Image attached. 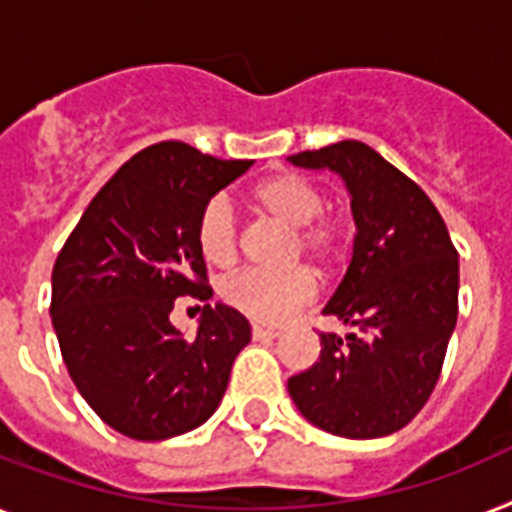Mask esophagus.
I'll return each instance as SVG.
<instances>
[{
	"label": "esophagus",
	"mask_w": 512,
	"mask_h": 512,
	"mask_svg": "<svg viewBox=\"0 0 512 512\" xmlns=\"http://www.w3.org/2000/svg\"><path fill=\"white\" fill-rule=\"evenodd\" d=\"M252 336H255V339H276L278 328H268V326H260V323H255V326H252Z\"/></svg>",
	"instance_id": "esophagus-1"
}]
</instances>
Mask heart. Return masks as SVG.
Wrapping results in <instances>:
<instances>
[{"label":"heart","instance_id":"b5f03b06","mask_svg":"<svg viewBox=\"0 0 512 512\" xmlns=\"http://www.w3.org/2000/svg\"><path fill=\"white\" fill-rule=\"evenodd\" d=\"M252 197L263 213L294 228L292 260L305 255L315 265H331L347 247V223L336 215H323V194L305 178L289 173L270 176L255 186ZM197 247L215 268L234 265L239 255V223L226 197H213L202 207L197 220ZM220 294L228 305L249 315L252 321L276 326L289 321L299 307H305L315 297V278L305 268L278 276L244 270L223 281Z\"/></svg>","mask_w":512,"mask_h":512}]
</instances>
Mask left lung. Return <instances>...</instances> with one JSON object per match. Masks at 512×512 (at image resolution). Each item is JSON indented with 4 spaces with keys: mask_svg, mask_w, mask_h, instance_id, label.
Masks as SVG:
<instances>
[{
    "mask_svg": "<svg viewBox=\"0 0 512 512\" xmlns=\"http://www.w3.org/2000/svg\"><path fill=\"white\" fill-rule=\"evenodd\" d=\"M334 170L352 197L355 247L323 307L355 334H321V357L289 378L307 421L334 436L376 439L421 413L458 323V252L426 191L363 141L289 157Z\"/></svg>",
    "mask_w": 512,
    "mask_h": 512,
    "instance_id": "left-lung-1",
    "label": "left lung"
}]
</instances>
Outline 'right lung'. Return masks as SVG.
<instances>
[{"label":"right lung","instance_id":"obj_1","mask_svg":"<svg viewBox=\"0 0 512 512\" xmlns=\"http://www.w3.org/2000/svg\"><path fill=\"white\" fill-rule=\"evenodd\" d=\"M252 160L184 141L141 149L91 199L52 270V326L94 413L123 436L162 442L218 410L249 321L205 305L194 336L170 323L178 297L210 299L197 247L202 207Z\"/></svg>","mask_w":512,"mask_h":512}]
</instances>
